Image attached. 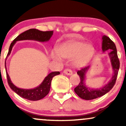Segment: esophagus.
Returning <instances> with one entry per match:
<instances>
[{"label":"esophagus","instance_id":"esophagus-1","mask_svg":"<svg viewBox=\"0 0 126 126\" xmlns=\"http://www.w3.org/2000/svg\"><path fill=\"white\" fill-rule=\"evenodd\" d=\"M63 73H64V74L67 75H72V73H73V72H72V70L71 69H66L64 71H63Z\"/></svg>","mask_w":126,"mask_h":126}]
</instances>
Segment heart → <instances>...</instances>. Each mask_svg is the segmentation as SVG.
Here are the masks:
<instances>
[{"label":"heart","mask_w":126,"mask_h":126,"mask_svg":"<svg viewBox=\"0 0 126 126\" xmlns=\"http://www.w3.org/2000/svg\"><path fill=\"white\" fill-rule=\"evenodd\" d=\"M94 54V48L84 41L71 40L62 44L57 50H53L50 57L53 60L61 61L62 57L72 58L74 66L80 67L86 64L92 59Z\"/></svg>","instance_id":"b5f03b06"}]
</instances>
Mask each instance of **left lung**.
<instances>
[{"instance_id":"1","label":"left lung","mask_w":126,"mask_h":126,"mask_svg":"<svg viewBox=\"0 0 126 126\" xmlns=\"http://www.w3.org/2000/svg\"><path fill=\"white\" fill-rule=\"evenodd\" d=\"M102 40V51L104 52L107 50H110V53H108V56L110 59L111 65H112L113 75L107 84L98 89H92L88 87L85 83V74L89 69V66L82 68L80 70H78L77 73L80 78V82L79 84L75 88L74 91L75 93L79 97L85 100L94 99L106 94L113 88L116 82L118 70L120 68V61L118 58L116 46L114 42L107 36L104 35Z\"/></svg>"}]
</instances>
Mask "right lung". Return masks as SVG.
Instances as JSON below:
<instances>
[{
    "label": "right lung",
    "instance_id": "obj_1",
    "mask_svg": "<svg viewBox=\"0 0 126 126\" xmlns=\"http://www.w3.org/2000/svg\"><path fill=\"white\" fill-rule=\"evenodd\" d=\"M53 34V31H41L37 29H30L22 34H19L16 38L14 39V40L10 45L9 49L7 55V57L9 56L11 54V51L13 46L15 44V43L18 41L21 40H35L40 42H46L50 40L51 36ZM6 57V58H7ZM5 69L6 72L7 79H8V83L10 88L14 91L16 94H17L20 96L25 99L30 101H38L40 99H43L48 94L51 86V83L53 78L54 76L60 74L59 72H53L45 78L43 82L39 85L38 86L34 89H21L13 84L12 81L11 80L9 76L8 72L6 70V66L5 61Z\"/></svg>",
    "mask_w": 126,
    "mask_h": 126
}]
</instances>
